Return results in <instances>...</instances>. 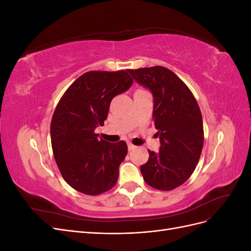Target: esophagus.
Wrapping results in <instances>:
<instances>
[{
  "mask_svg": "<svg viewBox=\"0 0 251 251\" xmlns=\"http://www.w3.org/2000/svg\"><path fill=\"white\" fill-rule=\"evenodd\" d=\"M136 147L134 146V144H132V143H127V149H128V151H132V150H134Z\"/></svg>",
  "mask_w": 251,
  "mask_h": 251,
  "instance_id": "obj_1",
  "label": "esophagus"
}]
</instances>
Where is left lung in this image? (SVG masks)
<instances>
[{
	"label": "left lung",
	"instance_id": "obj_1",
	"mask_svg": "<svg viewBox=\"0 0 251 251\" xmlns=\"http://www.w3.org/2000/svg\"><path fill=\"white\" fill-rule=\"evenodd\" d=\"M133 79L153 95V117L160 139L158 153L149 151L140 166L147 183L160 191L183 184L195 171L203 148L201 111L185 83L168 68L128 70Z\"/></svg>",
	"mask_w": 251,
	"mask_h": 251
}]
</instances>
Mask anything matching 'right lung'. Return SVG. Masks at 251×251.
<instances>
[{"label":"right lung","instance_id":"right-lung-1","mask_svg":"<svg viewBox=\"0 0 251 251\" xmlns=\"http://www.w3.org/2000/svg\"><path fill=\"white\" fill-rule=\"evenodd\" d=\"M127 72L82 74L68 88L53 114L50 134L56 164L67 183L82 194H102L117 182L126 143L100 139L95 130L103 126L113 98L132 86Z\"/></svg>","mask_w":251,"mask_h":251}]
</instances>
